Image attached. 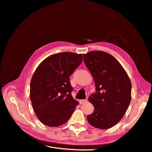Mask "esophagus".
Here are the masks:
<instances>
[{
    "mask_svg": "<svg viewBox=\"0 0 152 152\" xmlns=\"http://www.w3.org/2000/svg\"><path fill=\"white\" fill-rule=\"evenodd\" d=\"M87 102V99H80V100H79V103L80 104H82L86 103Z\"/></svg>",
    "mask_w": 152,
    "mask_h": 152,
    "instance_id": "1",
    "label": "esophagus"
}]
</instances>
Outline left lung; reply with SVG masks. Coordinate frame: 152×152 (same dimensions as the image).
Instances as JSON below:
<instances>
[{"instance_id": "8db88e82", "label": "left lung", "mask_w": 152, "mask_h": 152, "mask_svg": "<svg viewBox=\"0 0 152 152\" xmlns=\"http://www.w3.org/2000/svg\"><path fill=\"white\" fill-rule=\"evenodd\" d=\"M83 56L96 91L89 98L94 110L87 120L92 126L107 129L116 125L126 113L131 100V82L121 63L111 54L93 50Z\"/></svg>"}]
</instances>
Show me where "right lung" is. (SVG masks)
I'll use <instances>...</instances> for the list:
<instances>
[{"label":"right lung","instance_id":"obj_1","mask_svg":"<svg viewBox=\"0 0 152 152\" xmlns=\"http://www.w3.org/2000/svg\"><path fill=\"white\" fill-rule=\"evenodd\" d=\"M83 60L82 54L63 52L48 56L36 68L30 98L39 120L49 127L65 124L79 102L71 94L70 77Z\"/></svg>","mask_w":152,"mask_h":152}]
</instances>
